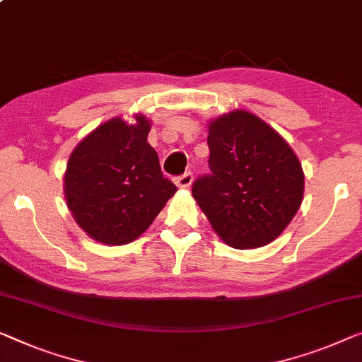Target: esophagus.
I'll return each mask as SVG.
<instances>
[{
  "mask_svg": "<svg viewBox=\"0 0 362 362\" xmlns=\"http://www.w3.org/2000/svg\"><path fill=\"white\" fill-rule=\"evenodd\" d=\"M192 183H193V175L190 172H187V174H183L175 179V185L179 188H190Z\"/></svg>",
  "mask_w": 362,
  "mask_h": 362,
  "instance_id": "34e87169",
  "label": "esophagus"
}]
</instances>
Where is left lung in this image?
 Listing matches in <instances>:
<instances>
[{
    "label": "left lung",
    "instance_id": "left-lung-1",
    "mask_svg": "<svg viewBox=\"0 0 362 362\" xmlns=\"http://www.w3.org/2000/svg\"><path fill=\"white\" fill-rule=\"evenodd\" d=\"M211 175L192 195L229 247L268 245L300 208L304 170L293 148L255 113L233 110L208 123Z\"/></svg>",
    "mask_w": 362,
    "mask_h": 362
}]
</instances>
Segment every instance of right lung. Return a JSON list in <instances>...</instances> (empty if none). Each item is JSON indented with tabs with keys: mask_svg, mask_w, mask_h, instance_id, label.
Instances as JSON below:
<instances>
[{
	"mask_svg": "<svg viewBox=\"0 0 362 362\" xmlns=\"http://www.w3.org/2000/svg\"><path fill=\"white\" fill-rule=\"evenodd\" d=\"M151 120L113 117L81 139L64 170V199L81 229L105 245H125L146 230L177 187L163 177L148 143Z\"/></svg>",
	"mask_w": 362,
	"mask_h": 362,
	"instance_id": "obj_1",
	"label": "right lung"
}]
</instances>
